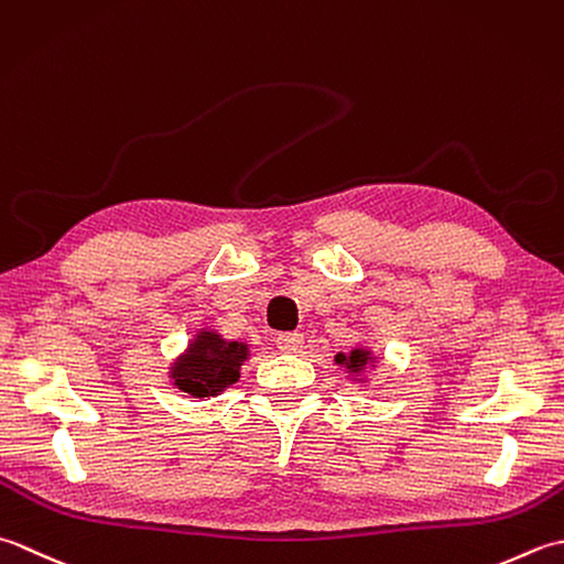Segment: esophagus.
Masks as SVG:
<instances>
[{"label": "esophagus", "instance_id": "esophagus-1", "mask_svg": "<svg viewBox=\"0 0 564 564\" xmlns=\"http://www.w3.org/2000/svg\"><path fill=\"white\" fill-rule=\"evenodd\" d=\"M278 348L282 352H299L304 348V336L302 333H280Z\"/></svg>", "mask_w": 564, "mask_h": 564}]
</instances>
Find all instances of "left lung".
<instances>
[{"instance_id": "left-lung-1", "label": "left lung", "mask_w": 564, "mask_h": 564, "mask_svg": "<svg viewBox=\"0 0 564 564\" xmlns=\"http://www.w3.org/2000/svg\"><path fill=\"white\" fill-rule=\"evenodd\" d=\"M336 365L346 367V372L352 377L350 382L367 384V382H370V379H367V372L375 370V367H377V355L372 352V348L355 346L350 352H338Z\"/></svg>"}]
</instances>
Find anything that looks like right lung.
I'll return each mask as SVG.
<instances>
[{
    "label": "right lung",
    "mask_w": 564,
    "mask_h": 564,
    "mask_svg": "<svg viewBox=\"0 0 564 564\" xmlns=\"http://www.w3.org/2000/svg\"><path fill=\"white\" fill-rule=\"evenodd\" d=\"M246 360H250L248 340H226L214 328H199L175 362H170L167 377L180 392L209 399L238 382Z\"/></svg>",
    "instance_id": "obj_1"
}]
</instances>
